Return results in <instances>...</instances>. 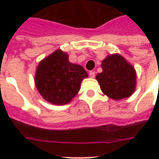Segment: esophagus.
Here are the masks:
<instances>
[{
  "instance_id": "34e87169",
  "label": "esophagus",
  "mask_w": 159,
  "mask_h": 159,
  "mask_svg": "<svg viewBox=\"0 0 159 159\" xmlns=\"http://www.w3.org/2000/svg\"><path fill=\"white\" fill-rule=\"evenodd\" d=\"M89 76H90V77H92V78H94V77H95V72H93V71H91V72H89Z\"/></svg>"
}]
</instances>
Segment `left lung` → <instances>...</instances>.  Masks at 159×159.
<instances>
[{
  "instance_id": "1",
  "label": "left lung",
  "mask_w": 159,
  "mask_h": 159,
  "mask_svg": "<svg viewBox=\"0 0 159 159\" xmlns=\"http://www.w3.org/2000/svg\"><path fill=\"white\" fill-rule=\"evenodd\" d=\"M102 72L97 75V82L106 96L113 100L128 98L136 88L134 67L119 53L108 55L102 62Z\"/></svg>"
}]
</instances>
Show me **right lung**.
<instances>
[{
  "label": "right lung",
  "mask_w": 159,
  "mask_h": 159,
  "mask_svg": "<svg viewBox=\"0 0 159 159\" xmlns=\"http://www.w3.org/2000/svg\"><path fill=\"white\" fill-rule=\"evenodd\" d=\"M87 77L83 67L70 62L68 54L57 49L39 62L34 82L43 99L51 104L62 106L74 98L82 80Z\"/></svg>",
  "instance_id": "1"
}]
</instances>
